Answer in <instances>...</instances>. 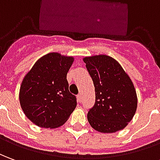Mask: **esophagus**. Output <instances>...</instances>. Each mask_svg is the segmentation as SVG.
<instances>
[{
  "mask_svg": "<svg viewBox=\"0 0 160 160\" xmlns=\"http://www.w3.org/2000/svg\"><path fill=\"white\" fill-rule=\"evenodd\" d=\"M77 99H78V102H81L82 101V95L81 94H78V96H77Z\"/></svg>",
  "mask_w": 160,
  "mask_h": 160,
  "instance_id": "obj_1",
  "label": "esophagus"
}]
</instances>
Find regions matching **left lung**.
<instances>
[{
	"label": "left lung",
	"mask_w": 160,
	"mask_h": 160,
	"mask_svg": "<svg viewBox=\"0 0 160 160\" xmlns=\"http://www.w3.org/2000/svg\"><path fill=\"white\" fill-rule=\"evenodd\" d=\"M93 80L96 102L87 115L92 128L113 133L124 129L136 113L138 98L132 79L114 58L96 55L82 58Z\"/></svg>",
	"instance_id": "1"
}]
</instances>
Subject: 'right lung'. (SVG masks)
<instances>
[{
    "label": "right lung",
    "instance_id": "1",
    "mask_svg": "<svg viewBox=\"0 0 160 160\" xmlns=\"http://www.w3.org/2000/svg\"><path fill=\"white\" fill-rule=\"evenodd\" d=\"M74 60V57L48 53L24 76L20 86V104L33 124L54 129L69 119L77 106L76 97L69 92L67 81Z\"/></svg>",
    "mask_w": 160,
    "mask_h": 160
}]
</instances>
